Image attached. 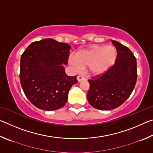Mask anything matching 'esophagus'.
Returning <instances> with one entry per match:
<instances>
[{"label":"esophagus","mask_w":153,"mask_h":153,"mask_svg":"<svg viewBox=\"0 0 153 153\" xmlns=\"http://www.w3.org/2000/svg\"><path fill=\"white\" fill-rule=\"evenodd\" d=\"M77 79L78 82H81V81H82V80H85V77H84L82 76H78L77 77Z\"/></svg>","instance_id":"obj_1"}]
</instances>
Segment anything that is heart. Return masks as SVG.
I'll list each match as a JSON object with an SVG mask.
<instances>
[{
  "label": "heart",
  "mask_w": 153,
  "mask_h": 153,
  "mask_svg": "<svg viewBox=\"0 0 153 153\" xmlns=\"http://www.w3.org/2000/svg\"><path fill=\"white\" fill-rule=\"evenodd\" d=\"M117 52L113 46H94L82 50L69 57V63L76 71L88 66L92 74L99 75L112 67L117 59Z\"/></svg>",
  "instance_id": "obj_1"
}]
</instances>
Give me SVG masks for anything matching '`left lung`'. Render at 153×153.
<instances>
[{
    "label": "left lung",
    "mask_w": 153,
    "mask_h": 153,
    "mask_svg": "<svg viewBox=\"0 0 153 153\" xmlns=\"http://www.w3.org/2000/svg\"><path fill=\"white\" fill-rule=\"evenodd\" d=\"M111 42L117 52L115 64L88 80V100L100 110H112L122 105L131 95L137 80L136 59L132 52L117 41Z\"/></svg>",
    "instance_id": "obj_1"
}]
</instances>
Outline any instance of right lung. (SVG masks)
I'll use <instances>...</instances> for the list:
<instances>
[{"mask_svg":"<svg viewBox=\"0 0 153 153\" xmlns=\"http://www.w3.org/2000/svg\"><path fill=\"white\" fill-rule=\"evenodd\" d=\"M71 46L52 38L36 41L27 46L20 62V82L32 104L45 111H55L66 104L77 76H68L67 64Z\"/></svg>","mask_w":153,"mask_h":153,"instance_id":"add662e5","label":"right lung"}]
</instances>
